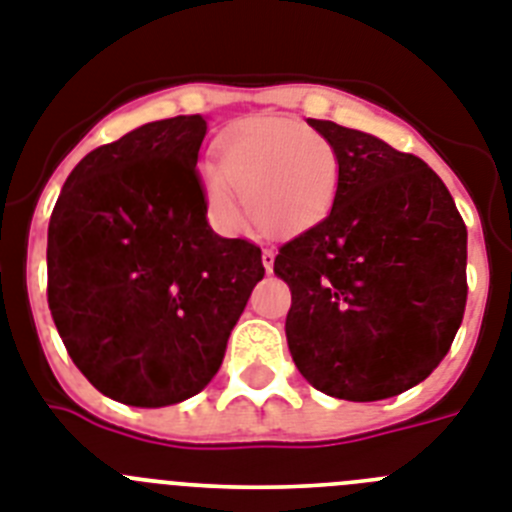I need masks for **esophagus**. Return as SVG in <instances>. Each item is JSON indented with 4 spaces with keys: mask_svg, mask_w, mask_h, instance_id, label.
Segmentation results:
<instances>
[{
    "mask_svg": "<svg viewBox=\"0 0 512 512\" xmlns=\"http://www.w3.org/2000/svg\"><path fill=\"white\" fill-rule=\"evenodd\" d=\"M274 256H277L274 248H264V251H261V264H264L266 272H272L274 269Z\"/></svg>",
    "mask_w": 512,
    "mask_h": 512,
    "instance_id": "1",
    "label": "esophagus"
}]
</instances>
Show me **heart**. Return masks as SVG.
<instances>
[{"instance_id":"obj_1","label":"heart","mask_w":512,"mask_h":512,"mask_svg":"<svg viewBox=\"0 0 512 512\" xmlns=\"http://www.w3.org/2000/svg\"><path fill=\"white\" fill-rule=\"evenodd\" d=\"M202 181L214 220L225 230L243 222V194L256 225L290 235L329 214L339 189V155L329 139L300 121L259 116L227 131L217 163L202 168Z\"/></svg>"}]
</instances>
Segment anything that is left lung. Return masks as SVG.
Wrapping results in <instances>:
<instances>
[{"label": "left lung", "instance_id": "8db88e82", "mask_svg": "<svg viewBox=\"0 0 512 512\" xmlns=\"http://www.w3.org/2000/svg\"><path fill=\"white\" fill-rule=\"evenodd\" d=\"M308 124L334 144L339 189L274 259L292 292L287 347L321 393L391 399L438 368L461 326L466 225L419 157L334 121Z\"/></svg>", "mask_w": 512, "mask_h": 512}]
</instances>
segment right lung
I'll list each match as a JSON object with an SVG mask.
<instances>
[{
    "instance_id": "add662e5",
    "label": "right lung",
    "mask_w": 512,
    "mask_h": 512,
    "mask_svg": "<svg viewBox=\"0 0 512 512\" xmlns=\"http://www.w3.org/2000/svg\"><path fill=\"white\" fill-rule=\"evenodd\" d=\"M204 116L144 124L77 163L48 222V308L108 399L170 406L212 381L264 279L261 248L220 238L196 173Z\"/></svg>"
}]
</instances>
